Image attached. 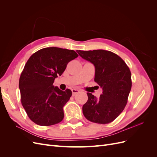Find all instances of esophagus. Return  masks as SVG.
Listing matches in <instances>:
<instances>
[{
    "label": "esophagus",
    "mask_w": 157,
    "mask_h": 157,
    "mask_svg": "<svg viewBox=\"0 0 157 157\" xmlns=\"http://www.w3.org/2000/svg\"><path fill=\"white\" fill-rule=\"evenodd\" d=\"M71 91H72V94H73V96H75V95H76L77 94H78L80 90H78V89H75V88H73L71 90Z\"/></svg>",
    "instance_id": "34e87169"
}]
</instances>
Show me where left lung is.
Returning <instances> with one entry per match:
<instances>
[{"label":"left lung","instance_id":"obj_1","mask_svg":"<svg viewBox=\"0 0 157 157\" xmlns=\"http://www.w3.org/2000/svg\"><path fill=\"white\" fill-rule=\"evenodd\" d=\"M77 52L94 65V80L103 90L99 98L87 93L88 99L82 106L83 115L91 122L107 124L115 120L126 105L132 88L130 71L124 60L110 51Z\"/></svg>","mask_w":157,"mask_h":157}]
</instances>
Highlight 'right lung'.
Here are the masks:
<instances>
[{"label": "right lung", "instance_id": "1", "mask_svg": "<svg viewBox=\"0 0 157 157\" xmlns=\"http://www.w3.org/2000/svg\"><path fill=\"white\" fill-rule=\"evenodd\" d=\"M78 57L73 50L48 47L33 54L21 74L19 88L23 108L30 119L40 126H51L64 117L63 107L70 99L69 89L54 86L70 61Z\"/></svg>", "mask_w": 157, "mask_h": 157}]
</instances>
